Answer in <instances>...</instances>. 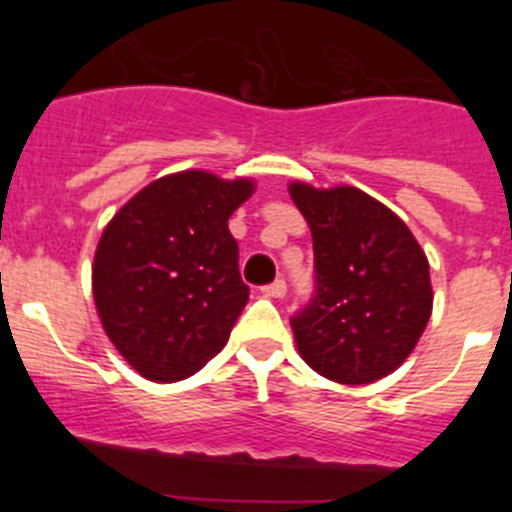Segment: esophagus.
<instances>
[{
	"mask_svg": "<svg viewBox=\"0 0 512 512\" xmlns=\"http://www.w3.org/2000/svg\"><path fill=\"white\" fill-rule=\"evenodd\" d=\"M266 297H271V300H279V297L287 295V284H284V279H277V282L266 284L264 289H261Z\"/></svg>",
	"mask_w": 512,
	"mask_h": 512,
	"instance_id": "34e87169",
	"label": "esophagus"
}]
</instances>
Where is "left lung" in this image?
Returning a JSON list of instances; mask_svg holds the SVG:
<instances>
[{
    "instance_id": "1",
    "label": "left lung",
    "mask_w": 512,
    "mask_h": 512,
    "mask_svg": "<svg viewBox=\"0 0 512 512\" xmlns=\"http://www.w3.org/2000/svg\"><path fill=\"white\" fill-rule=\"evenodd\" d=\"M310 225L315 297L292 318L300 356L338 384H372L413 354L431 320V269L400 217L356 187L289 184Z\"/></svg>"
}]
</instances>
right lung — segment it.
Wrapping results in <instances>:
<instances>
[{"label": "right lung", "instance_id": "right-lung-1", "mask_svg": "<svg viewBox=\"0 0 512 512\" xmlns=\"http://www.w3.org/2000/svg\"><path fill=\"white\" fill-rule=\"evenodd\" d=\"M248 176H161L115 212L94 251L92 295L112 346L151 382H179L223 351L248 302L228 220Z\"/></svg>", "mask_w": 512, "mask_h": 512}]
</instances>
